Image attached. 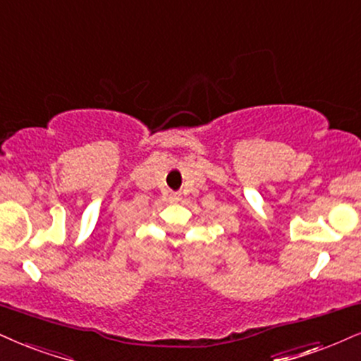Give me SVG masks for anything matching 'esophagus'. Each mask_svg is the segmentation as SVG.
<instances>
[{"label":"esophagus","mask_w":361,"mask_h":361,"mask_svg":"<svg viewBox=\"0 0 361 361\" xmlns=\"http://www.w3.org/2000/svg\"><path fill=\"white\" fill-rule=\"evenodd\" d=\"M171 199H172V201H179V195H177V194H172V195H171Z\"/></svg>","instance_id":"1"}]
</instances>
